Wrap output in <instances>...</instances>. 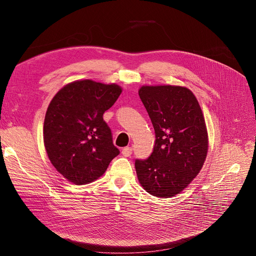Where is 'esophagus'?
Listing matches in <instances>:
<instances>
[{"instance_id":"34e87169","label":"esophagus","mask_w":256,"mask_h":256,"mask_svg":"<svg viewBox=\"0 0 256 256\" xmlns=\"http://www.w3.org/2000/svg\"><path fill=\"white\" fill-rule=\"evenodd\" d=\"M132 147H124L122 152H121V154H122L124 156H130L132 154Z\"/></svg>"}]
</instances>
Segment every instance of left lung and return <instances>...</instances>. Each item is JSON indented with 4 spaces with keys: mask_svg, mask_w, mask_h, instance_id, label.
Wrapping results in <instances>:
<instances>
[{
    "mask_svg": "<svg viewBox=\"0 0 256 256\" xmlns=\"http://www.w3.org/2000/svg\"><path fill=\"white\" fill-rule=\"evenodd\" d=\"M138 92L156 132L152 156L135 163L138 180L152 196L171 198L192 182L206 162L204 116L186 87L143 85Z\"/></svg>",
    "mask_w": 256,
    "mask_h": 256,
    "instance_id": "left-lung-1",
    "label": "left lung"
}]
</instances>
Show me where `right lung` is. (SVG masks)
<instances>
[{"label":"right lung","mask_w":256,"mask_h":256,"mask_svg":"<svg viewBox=\"0 0 256 256\" xmlns=\"http://www.w3.org/2000/svg\"><path fill=\"white\" fill-rule=\"evenodd\" d=\"M121 92L115 83L78 80L62 87L50 100L44 143L52 165L65 180L74 184L96 180L119 154L102 115Z\"/></svg>","instance_id":"1"}]
</instances>
